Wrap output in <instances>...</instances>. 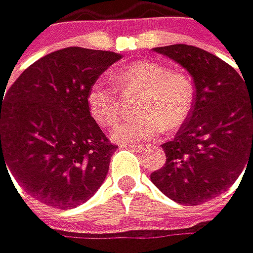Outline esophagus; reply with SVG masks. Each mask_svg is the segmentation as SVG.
<instances>
[{"instance_id": "34e87169", "label": "esophagus", "mask_w": 253, "mask_h": 253, "mask_svg": "<svg viewBox=\"0 0 253 253\" xmlns=\"http://www.w3.org/2000/svg\"><path fill=\"white\" fill-rule=\"evenodd\" d=\"M125 147L131 148V150L139 152V153H144V152H145V147H144V145H125Z\"/></svg>"}]
</instances>
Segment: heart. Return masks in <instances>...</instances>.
<instances>
[{"label":"heart","instance_id":"1","mask_svg":"<svg viewBox=\"0 0 253 253\" xmlns=\"http://www.w3.org/2000/svg\"><path fill=\"white\" fill-rule=\"evenodd\" d=\"M117 84L125 93H141L136 112L141 116L124 120L112 129L116 142H147L160 137L164 129L178 128L191 114L194 87L184 73L170 72L153 61H139L117 75ZM87 108L97 124L111 126L122 112L116 87L95 81L87 92Z\"/></svg>","mask_w":253,"mask_h":253}]
</instances>
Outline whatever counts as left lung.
I'll list each match as a JSON object with an SVG mask.
<instances>
[{
  "instance_id": "8db88e82",
  "label": "left lung",
  "mask_w": 253,
  "mask_h": 253,
  "mask_svg": "<svg viewBox=\"0 0 253 253\" xmlns=\"http://www.w3.org/2000/svg\"><path fill=\"white\" fill-rule=\"evenodd\" d=\"M192 76L194 106L173 141L163 144L166 164L150 175L164 196L200 205L227 191L253 166V92L232 65L192 45L153 48Z\"/></svg>"
}]
</instances>
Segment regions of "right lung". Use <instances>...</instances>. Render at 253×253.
Returning a JSON list of instances; mask_svg holds the SVG:
<instances>
[{"mask_svg": "<svg viewBox=\"0 0 253 253\" xmlns=\"http://www.w3.org/2000/svg\"><path fill=\"white\" fill-rule=\"evenodd\" d=\"M119 59L69 46L29 65L0 97V175L9 169L31 197L53 208L89 200L117 147L90 116L87 92Z\"/></svg>", "mask_w": 253, "mask_h": 253, "instance_id": "right-lung-1", "label": "right lung"}]
</instances>
